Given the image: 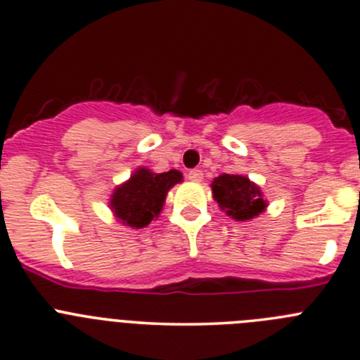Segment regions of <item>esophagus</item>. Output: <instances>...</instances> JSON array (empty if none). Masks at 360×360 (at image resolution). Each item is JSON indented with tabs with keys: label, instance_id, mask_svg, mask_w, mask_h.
<instances>
[{
	"label": "esophagus",
	"instance_id": "obj_1",
	"mask_svg": "<svg viewBox=\"0 0 360 360\" xmlns=\"http://www.w3.org/2000/svg\"><path fill=\"white\" fill-rule=\"evenodd\" d=\"M187 179L199 184V181H202V172H200V169H191V172L187 173Z\"/></svg>",
	"mask_w": 360,
	"mask_h": 360
}]
</instances>
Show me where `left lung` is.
Segmentation results:
<instances>
[{"instance_id":"1","label":"left lung","mask_w":360,"mask_h":360,"mask_svg":"<svg viewBox=\"0 0 360 360\" xmlns=\"http://www.w3.org/2000/svg\"><path fill=\"white\" fill-rule=\"evenodd\" d=\"M212 197L228 216L237 221H247L261 214L268 202L262 199L261 188L243 175L216 176L211 184Z\"/></svg>"}]
</instances>
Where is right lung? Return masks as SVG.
Masks as SVG:
<instances>
[{"label": "right lung", "mask_w": 360, "mask_h": 360, "mask_svg": "<svg viewBox=\"0 0 360 360\" xmlns=\"http://www.w3.org/2000/svg\"><path fill=\"white\" fill-rule=\"evenodd\" d=\"M181 181L179 169L153 173L148 168H137L130 180L115 188L110 199L111 211L118 221L132 228L148 226L160 216L169 188Z\"/></svg>", "instance_id": "1"}]
</instances>
